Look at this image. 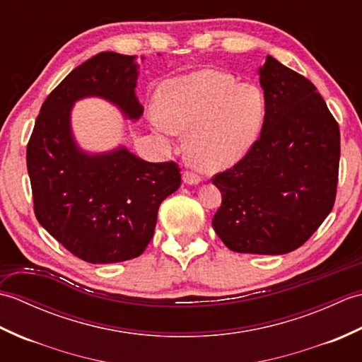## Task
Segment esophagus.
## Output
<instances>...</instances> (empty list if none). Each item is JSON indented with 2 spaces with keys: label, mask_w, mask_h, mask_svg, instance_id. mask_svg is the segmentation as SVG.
I'll return each instance as SVG.
<instances>
[{
  "label": "esophagus",
  "mask_w": 362,
  "mask_h": 362,
  "mask_svg": "<svg viewBox=\"0 0 362 362\" xmlns=\"http://www.w3.org/2000/svg\"><path fill=\"white\" fill-rule=\"evenodd\" d=\"M183 182L188 183V185H196V183L201 182V175H197L193 171H185L183 173Z\"/></svg>",
  "instance_id": "esophagus-1"
}]
</instances>
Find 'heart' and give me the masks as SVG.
<instances>
[{
	"mask_svg": "<svg viewBox=\"0 0 362 362\" xmlns=\"http://www.w3.org/2000/svg\"><path fill=\"white\" fill-rule=\"evenodd\" d=\"M266 117V98L255 83L202 70L168 81L158 93L157 124L188 132L187 152L205 171L233 165L257 141Z\"/></svg>",
	"mask_w": 362,
	"mask_h": 362,
	"instance_id": "heart-1",
	"label": "heart"
}]
</instances>
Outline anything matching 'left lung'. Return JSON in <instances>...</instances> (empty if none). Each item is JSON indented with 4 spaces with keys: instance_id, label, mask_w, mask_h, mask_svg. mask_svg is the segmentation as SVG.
I'll return each mask as SVG.
<instances>
[{
    "instance_id": "8db88e82",
    "label": "left lung",
    "mask_w": 362,
    "mask_h": 362,
    "mask_svg": "<svg viewBox=\"0 0 362 362\" xmlns=\"http://www.w3.org/2000/svg\"><path fill=\"white\" fill-rule=\"evenodd\" d=\"M266 117L258 140L214 174L213 228L240 253L281 255L310 240L333 210L341 134L313 82L267 56L259 68Z\"/></svg>"
}]
</instances>
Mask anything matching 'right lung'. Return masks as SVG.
Segmentation results:
<instances>
[{"instance_id": "right-lung-1", "label": "right lung", "mask_w": 362, "mask_h": 362, "mask_svg": "<svg viewBox=\"0 0 362 362\" xmlns=\"http://www.w3.org/2000/svg\"><path fill=\"white\" fill-rule=\"evenodd\" d=\"M136 74L134 56L96 54L45 99L28 143L37 221L66 250L91 264L140 257L153 236L160 204L182 182L175 161L151 163L126 148L88 156L73 140L70 112L81 98H105L129 118H140Z\"/></svg>"}]
</instances>
